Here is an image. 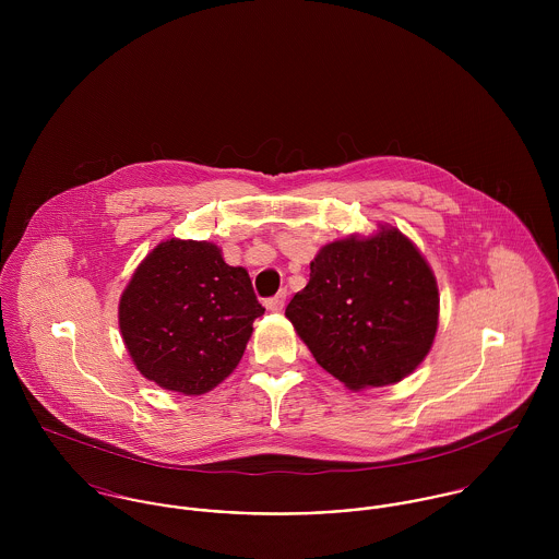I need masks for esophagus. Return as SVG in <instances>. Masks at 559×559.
I'll use <instances>...</instances> for the list:
<instances>
[{
    "instance_id": "esophagus-1",
    "label": "esophagus",
    "mask_w": 559,
    "mask_h": 559,
    "mask_svg": "<svg viewBox=\"0 0 559 559\" xmlns=\"http://www.w3.org/2000/svg\"><path fill=\"white\" fill-rule=\"evenodd\" d=\"M284 304H286V290H280L275 297L266 299L264 306H266L271 312H280V310L284 308Z\"/></svg>"
}]
</instances>
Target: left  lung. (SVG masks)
Returning a JSON list of instances; mask_svg holds the SVG:
<instances>
[{
  "mask_svg": "<svg viewBox=\"0 0 559 559\" xmlns=\"http://www.w3.org/2000/svg\"><path fill=\"white\" fill-rule=\"evenodd\" d=\"M320 366L348 390L408 377L439 324V288L419 249L392 226L324 245L286 308Z\"/></svg>",
  "mask_w": 559,
  "mask_h": 559,
  "instance_id": "left-lung-1",
  "label": "left lung"
}]
</instances>
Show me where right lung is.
<instances>
[{
	"label": "right lung",
	"mask_w": 559,
	"mask_h": 559,
	"mask_svg": "<svg viewBox=\"0 0 559 559\" xmlns=\"http://www.w3.org/2000/svg\"><path fill=\"white\" fill-rule=\"evenodd\" d=\"M264 308L249 273L209 240L159 242L135 269L118 306L135 368L163 390L200 396L239 366Z\"/></svg>",
	"instance_id": "1"
}]
</instances>
